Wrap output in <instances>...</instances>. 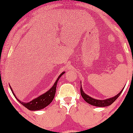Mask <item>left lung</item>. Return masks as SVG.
<instances>
[{"label":"left lung","mask_w":133,"mask_h":133,"mask_svg":"<svg viewBox=\"0 0 133 133\" xmlns=\"http://www.w3.org/2000/svg\"><path fill=\"white\" fill-rule=\"evenodd\" d=\"M124 89V88H123V89ZM123 89L119 92L117 95H116V96H113V97L112 98H110L106 99V100H96V99L92 98L91 97V96H88V95H86L85 92L83 91L82 89V87L80 88V93H81L82 96L83 98L84 99V100H85L86 102H88V104L96 107H107V106H109V105H111V104H112V103H113L118 98V97L121 95Z\"/></svg>","instance_id":"8db88e82"}]
</instances>
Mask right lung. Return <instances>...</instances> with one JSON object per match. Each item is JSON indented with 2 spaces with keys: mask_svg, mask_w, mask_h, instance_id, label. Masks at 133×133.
<instances>
[{
  "mask_svg": "<svg viewBox=\"0 0 133 133\" xmlns=\"http://www.w3.org/2000/svg\"><path fill=\"white\" fill-rule=\"evenodd\" d=\"M64 73H65V72H63V73H62L61 74L59 75V76L58 77V78H57V80H56L54 85H53V87H52L49 91H48L45 92L44 94H42V95H41L40 96L36 98L34 100H31V101L28 103L22 102L21 101H20V100L16 97L15 95L13 93V89H11V86L9 87H10V89L11 90L12 92H13V95L15 96V98L17 99V100H18L22 105H23L25 107V108L28 109L29 110H30V111H37V110L42 109L45 108V107H47L48 105H49V104H51V102L53 101L56 92L57 83H58V80L60 79V78L61 77L62 75H64Z\"/></svg>",
  "mask_w": 133,
  "mask_h": 133,
  "instance_id": "obj_1",
  "label": "right lung"
}]
</instances>
